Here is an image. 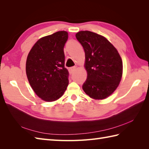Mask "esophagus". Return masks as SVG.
Instances as JSON below:
<instances>
[{
	"mask_svg": "<svg viewBox=\"0 0 149 149\" xmlns=\"http://www.w3.org/2000/svg\"><path fill=\"white\" fill-rule=\"evenodd\" d=\"M75 70H76V66H73V67H71L69 68V72L70 74H72L74 73Z\"/></svg>",
	"mask_w": 149,
	"mask_h": 149,
	"instance_id": "1",
	"label": "esophagus"
}]
</instances>
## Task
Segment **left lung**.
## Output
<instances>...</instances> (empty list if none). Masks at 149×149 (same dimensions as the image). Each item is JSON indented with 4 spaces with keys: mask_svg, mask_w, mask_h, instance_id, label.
<instances>
[{
    "mask_svg": "<svg viewBox=\"0 0 149 149\" xmlns=\"http://www.w3.org/2000/svg\"><path fill=\"white\" fill-rule=\"evenodd\" d=\"M75 37L85 52L87 78L83 90L91 99H105L116 90L122 79L121 57L115 47L102 35L81 31Z\"/></svg>",
    "mask_w": 149,
    "mask_h": 149,
    "instance_id": "8db88e82",
    "label": "left lung"
}]
</instances>
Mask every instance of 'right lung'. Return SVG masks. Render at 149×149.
Here are the masks:
<instances>
[{"label":"right lung","instance_id":"right-lung-1","mask_svg":"<svg viewBox=\"0 0 149 149\" xmlns=\"http://www.w3.org/2000/svg\"><path fill=\"white\" fill-rule=\"evenodd\" d=\"M68 38L65 31L41 38L27 56L26 70L28 81L37 96L46 102L59 99L68 85L63 50Z\"/></svg>","mask_w":149,"mask_h":149}]
</instances>
